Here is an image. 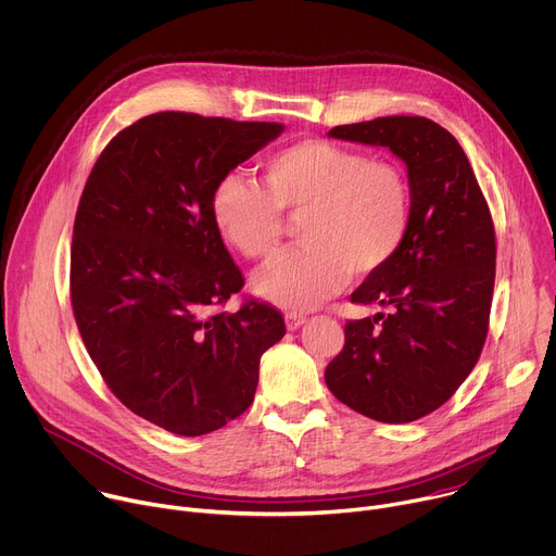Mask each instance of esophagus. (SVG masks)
<instances>
[{
  "label": "esophagus",
  "mask_w": 556,
  "mask_h": 556,
  "mask_svg": "<svg viewBox=\"0 0 556 556\" xmlns=\"http://www.w3.org/2000/svg\"><path fill=\"white\" fill-rule=\"evenodd\" d=\"M285 321H287V328H289V330H298V328L306 321V317H302V315H298V313H287V315H285Z\"/></svg>",
  "instance_id": "34e87169"
}]
</instances>
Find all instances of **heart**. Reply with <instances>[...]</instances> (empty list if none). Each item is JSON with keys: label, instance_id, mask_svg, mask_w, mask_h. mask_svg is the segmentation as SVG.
I'll use <instances>...</instances> for the list:
<instances>
[{"label": "heart", "instance_id": "heart-1", "mask_svg": "<svg viewBox=\"0 0 556 556\" xmlns=\"http://www.w3.org/2000/svg\"><path fill=\"white\" fill-rule=\"evenodd\" d=\"M265 190L226 175L210 194L216 235L248 261H269L282 245V214L300 218L302 250L254 276V291L304 313L349 276L383 269L401 250L412 220V188L401 166L328 140H302L263 164Z\"/></svg>", "mask_w": 556, "mask_h": 556}]
</instances>
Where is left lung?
Masks as SVG:
<instances>
[{
    "label": "left lung",
    "mask_w": 556,
    "mask_h": 556,
    "mask_svg": "<svg viewBox=\"0 0 556 556\" xmlns=\"http://www.w3.org/2000/svg\"><path fill=\"white\" fill-rule=\"evenodd\" d=\"M328 136L405 162L412 220L396 256L351 295L383 311L346 324L324 379L351 409L409 422L450 401L480 359L495 285L493 218L463 147L433 121L388 116Z\"/></svg>",
    "instance_id": "obj_1"
}]
</instances>
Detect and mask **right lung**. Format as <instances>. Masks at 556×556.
I'll use <instances>...</instances> for the list:
<instances>
[{"mask_svg":"<svg viewBox=\"0 0 556 556\" xmlns=\"http://www.w3.org/2000/svg\"><path fill=\"white\" fill-rule=\"evenodd\" d=\"M282 129L160 111L104 147L80 194L70 252L80 338L123 405L170 433L239 418L287 330L267 302L216 311L245 280L210 216L216 181Z\"/></svg>","mask_w":556,"mask_h":556,"instance_id":"right-lung-1","label":"right lung"}]
</instances>
